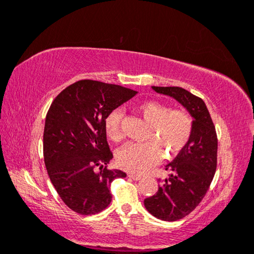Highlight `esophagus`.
<instances>
[{
    "instance_id": "esophagus-1",
    "label": "esophagus",
    "mask_w": 254,
    "mask_h": 254,
    "mask_svg": "<svg viewBox=\"0 0 254 254\" xmlns=\"http://www.w3.org/2000/svg\"><path fill=\"white\" fill-rule=\"evenodd\" d=\"M128 177L131 178V179H133V180H140L142 178V176H140V175H133V173H128Z\"/></svg>"
}]
</instances>
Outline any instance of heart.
<instances>
[{
	"instance_id": "b5f03b06",
	"label": "heart",
	"mask_w": 254,
	"mask_h": 254,
	"mask_svg": "<svg viewBox=\"0 0 254 254\" xmlns=\"http://www.w3.org/2000/svg\"><path fill=\"white\" fill-rule=\"evenodd\" d=\"M138 111L150 128L143 143H128L117 153V163L121 168L132 173H145L154 165L160 163L163 153L168 158L179 155L191 138L192 119L183 108L170 109L158 101H143ZM122 112L114 109L105 121L106 133L115 142L122 141Z\"/></svg>"
}]
</instances>
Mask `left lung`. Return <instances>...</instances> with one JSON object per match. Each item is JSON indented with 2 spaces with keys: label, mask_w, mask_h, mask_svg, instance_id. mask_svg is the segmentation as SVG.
<instances>
[{
  "label": "left lung",
  "mask_w": 254,
  "mask_h": 254,
  "mask_svg": "<svg viewBox=\"0 0 254 254\" xmlns=\"http://www.w3.org/2000/svg\"><path fill=\"white\" fill-rule=\"evenodd\" d=\"M153 89L175 98L194 117L191 138L186 148L165 166L170 171L169 178L160 179L156 194L143 200L154 217L177 221L190 213L209 190L217 170V132L206 105L199 97L179 86Z\"/></svg>",
  "instance_id": "1"
}]
</instances>
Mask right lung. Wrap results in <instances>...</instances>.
<instances>
[{
  "instance_id": "obj_1",
  "label": "right lung",
  "mask_w": 254,
  "mask_h": 254,
  "mask_svg": "<svg viewBox=\"0 0 254 254\" xmlns=\"http://www.w3.org/2000/svg\"><path fill=\"white\" fill-rule=\"evenodd\" d=\"M137 94L121 85L81 79L67 86L49 108L43 156L63 202L83 215L99 213L112 200V181L127 173L108 169L113 153L106 135L109 113Z\"/></svg>"
}]
</instances>
